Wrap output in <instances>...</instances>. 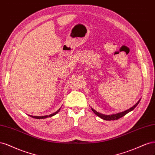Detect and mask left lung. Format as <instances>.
Returning a JSON list of instances; mask_svg holds the SVG:
<instances>
[{
	"instance_id": "left-lung-1",
	"label": "left lung",
	"mask_w": 155,
	"mask_h": 155,
	"mask_svg": "<svg viewBox=\"0 0 155 155\" xmlns=\"http://www.w3.org/2000/svg\"><path fill=\"white\" fill-rule=\"evenodd\" d=\"M140 101V99L139 100V101H138V102L135 105H134V106L132 107L129 108V109H127V110H126V111H124L121 112V113H116V114H102V113H100L97 112V111L94 110V109H93V108H91V109H92V111L94 112V114H97V115L98 117H99L100 118H101L105 120H118L120 118L122 117L123 116L126 115V114L127 113H128L129 112L133 111V109L137 106V105L138 104Z\"/></svg>"
}]
</instances>
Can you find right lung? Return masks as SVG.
Here are the masks:
<instances>
[{"mask_svg": "<svg viewBox=\"0 0 155 155\" xmlns=\"http://www.w3.org/2000/svg\"><path fill=\"white\" fill-rule=\"evenodd\" d=\"M60 110H61V109H59L58 111L53 113V114H49V115H46V116H32V115H29V116H30L31 117L34 118H37V119H44V118H48V117H53L54 115H55L56 114H57L60 111Z\"/></svg>", "mask_w": 155, "mask_h": 155, "instance_id": "1", "label": "right lung"}]
</instances>
